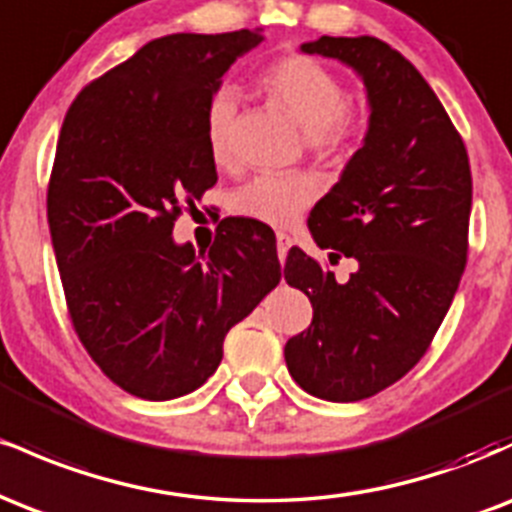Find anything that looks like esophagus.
I'll list each match as a JSON object with an SVG mask.
<instances>
[{"label":"esophagus","mask_w":512,"mask_h":512,"mask_svg":"<svg viewBox=\"0 0 512 512\" xmlns=\"http://www.w3.org/2000/svg\"><path fill=\"white\" fill-rule=\"evenodd\" d=\"M291 248V238L286 233H276V252H279V260L284 264L286 260V252Z\"/></svg>","instance_id":"34e87169"}]
</instances>
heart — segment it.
Masks as SVG:
<instances>
[{
	"instance_id": "heart-1",
	"label": "heart",
	"mask_w": 512,
	"mask_h": 512,
	"mask_svg": "<svg viewBox=\"0 0 512 512\" xmlns=\"http://www.w3.org/2000/svg\"><path fill=\"white\" fill-rule=\"evenodd\" d=\"M260 88L296 125L310 134L317 156L337 158L361 139L366 115L346 101V88L330 67L301 52L279 57L260 76ZM238 93L223 86L211 96L204 120L207 149L216 166H231L236 139ZM320 195V182L310 173H260L236 187L228 207L240 219L272 228H289Z\"/></svg>"
}]
</instances>
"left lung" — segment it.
I'll return each mask as SVG.
<instances>
[{"mask_svg": "<svg viewBox=\"0 0 512 512\" xmlns=\"http://www.w3.org/2000/svg\"><path fill=\"white\" fill-rule=\"evenodd\" d=\"M308 55L361 74L370 125L342 178L310 211V233L358 269H330L291 248L286 284L313 303L310 327L286 342L291 378L327 402L395 385L426 354L460 286L469 250L472 170L443 103L407 57L373 38L305 43Z\"/></svg>", "mask_w": 512, "mask_h": 512, "instance_id": "8db88e82", "label": "left lung"}]
</instances>
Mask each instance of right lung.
Segmentation results:
<instances>
[{
    "mask_svg": "<svg viewBox=\"0 0 512 512\" xmlns=\"http://www.w3.org/2000/svg\"><path fill=\"white\" fill-rule=\"evenodd\" d=\"M262 40L156 38L64 115L48 185L64 301L93 363L134 397L163 402L207 383L228 330L281 279L272 238L252 221L223 219L202 257L173 243L178 216L219 180L204 134L211 96Z\"/></svg>",
    "mask_w": 512,
    "mask_h": 512,
    "instance_id": "1",
    "label": "right lung"
}]
</instances>
